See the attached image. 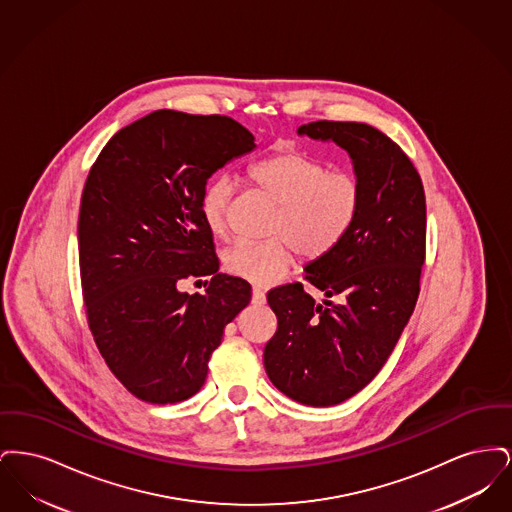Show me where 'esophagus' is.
Listing matches in <instances>:
<instances>
[{
	"label": "esophagus",
	"mask_w": 512,
	"mask_h": 512,
	"mask_svg": "<svg viewBox=\"0 0 512 512\" xmlns=\"http://www.w3.org/2000/svg\"><path fill=\"white\" fill-rule=\"evenodd\" d=\"M253 303H257V305L265 303V290L263 288H259V286L253 288Z\"/></svg>",
	"instance_id": "34e87169"
}]
</instances>
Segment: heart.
Listing matches in <instances>:
<instances>
[{
	"instance_id": "b5f03b06",
	"label": "heart",
	"mask_w": 512,
	"mask_h": 512,
	"mask_svg": "<svg viewBox=\"0 0 512 512\" xmlns=\"http://www.w3.org/2000/svg\"><path fill=\"white\" fill-rule=\"evenodd\" d=\"M247 180L276 203L268 222L267 242H238L226 249L224 268L253 284H268L292 267L295 251L307 263L334 253L351 232L363 205L361 180L349 171L299 151L278 149L247 169ZM234 182L209 178L199 194V215L211 236L224 238L230 226Z\"/></svg>"
}]
</instances>
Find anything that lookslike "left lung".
I'll return each instance as SVG.
<instances>
[{
  "label": "left lung",
  "instance_id": "left-lung-1",
  "mask_svg": "<svg viewBox=\"0 0 512 512\" xmlns=\"http://www.w3.org/2000/svg\"><path fill=\"white\" fill-rule=\"evenodd\" d=\"M297 132L349 153L363 205L340 247L305 268L322 303L301 282L267 293L278 330L263 359L284 395L330 407L370 384L413 315L426 259V197L411 159L378 128L317 121Z\"/></svg>",
  "mask_w": 512,
  "mask_h": 512
}]
</instances>
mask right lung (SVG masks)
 I'll return each instance as SVG.
<instances>
[{"instance_id":"add662e5","label":"right lung","mask_w":512,"mask_h":512,"mask_svg":"<svg viewBox=\"0 0 512 512\" xmlns=\"http://www.w3.org/2000/svg\"><path fill=\"white\" fill-rule=\"evenodd\" d=\"M253 147L230 117L159 109L119 130L90 169L78 215L88 326L109 370L146 403L201 390L224 326L251 301L245 280L220 274L197 203L211 174ZM203 275L205 294L179 292Z\"/></svg>"}]
</instances>
